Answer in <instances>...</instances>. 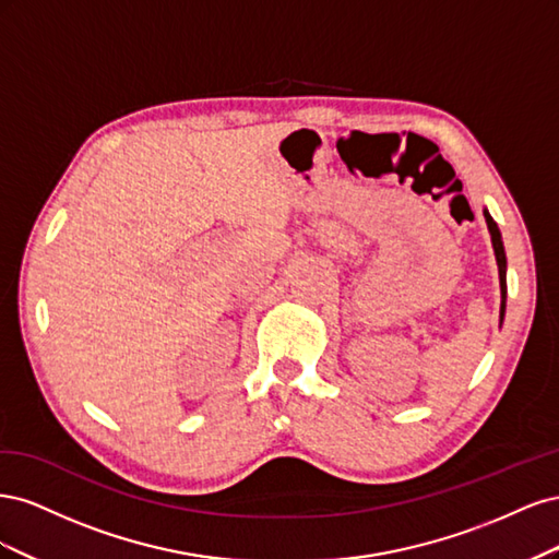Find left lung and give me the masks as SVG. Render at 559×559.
Here are the masks:
<instances>
[{"mask_svg":"<svg viewBox=\"0 0 559 559\" xmlns=\"http://www.w3.org/2000/svg\"><path fill=\"white\" fill-rule=\"evenodd\" d=\"M485 222L489 228V235H492V245H495V253H497V265H499V280H501V317H503V308H506V251H503V242H501V233L499 226L495 224V218L485 212Z\"/></svg>","mask_w":559,"mask_h":559,"instance_id":"obj_1","label":"left lung"}]
</instances>
